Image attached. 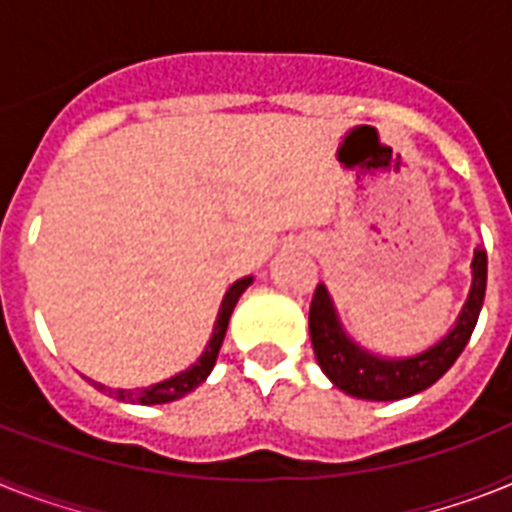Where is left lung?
<instances>
[{"label":"left lung","instance_id":"left-lung-1","mask_svg":"<svg viewBox=\"0 0 512 512\" xmlns=\"http://www.w3.org/2000/svg\"><path fill=\"white\" fill-rule=\"evenodd\" d=\"M471 269H474L471 293L455 327L437 345L408 358L374 356L358 342L350 340L337 319L335 303L329 298L327 287L316 285L311 308H308V332H311L316 361L329 382L361 400L411 398L416 392L432 387L458 361L479 322L484 290H487V251L476 248Z\"/></svg>","mask_w":512,"mask_h":512}]
</instances>
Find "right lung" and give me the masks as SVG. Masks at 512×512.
<instances>
[{
  "mask_svg": "<svg viewBox=\"0 0 512 512\" xmlns=\"http://www.w3.org/2000/svg\"><path fill=\"white\" fill-rule=\"evenodd\" d=\"M253 277H243L238 280L235 285H230V290L225 293L222 298V306H219V314H217V324H214V332L209 337V345L204 348L201 358H198L193 366H188L185 371L175 374V377L164 379V382H156L151 387H141V390H112V387H104V384H96L101 392H109L114 395L117 400H128V403H141V405H159V403H172L177 398H185L188 392H193L198 384L204 382L206 377L211 374L214 369V363H217L219 356V348H222V340H225V332H227V324H230V316H232V308L238 303V298L246 293V287L251 285Z\"/></svg>",
  "mask_w": 512,
  "mask_h": 512,
  "instance_id": "obj_1",
  "label": "right lung"
}]
</instances>
